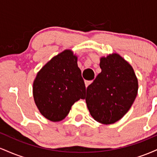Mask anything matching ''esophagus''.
Wrapping results in <instances>:
<instances>
[{
	"label": "esophagus",
	"instance_id": "esophagus-1",
	"mask_svg": "<svg viewBox=\"0 0 157 157\" xmlns=\"http://www.w3.org/2000/svg\"><path fill=\"white\" fill-rule=\"evenodd\" d=\"M92 82H93V80H86V81H85V84H86V87L87 88L88 86H89L90 84L92 83Z\"/></svg>",
	"mask_w": 157,
	"mask_h": 157
}]
</instances>
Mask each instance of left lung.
Here are the masks:
<instances>
[{
    "instance_id": "left-lung-1",
    "label": "left lung",
    "mask_w": 157,
    "mask_h": 157,
    "mask_svg": "<svg viewBox=\"0 0 157 157\" xmlns=\"http://www.w3.org/2000/svg\"><path fill=\"white\" fill-rule=\"evenodd\" d=\"M102 71L87 88L86 102L91 117L100 123L120 120L134 103L138 81L131 66L117 54L100 59Z\"/></svg>"
}]
</instances>
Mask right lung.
Instances as JSON below:
<instances>
[{
  "instance_id": "add662e5",
  "label": "right lung",
  "mask_w": 157,
  "mask_h": 157,
  "mask_svg": "<svg viewBox=\"0 0 157 157\" xmlns=\"http://www.w3.org/2000/svg\"><path fill=\"white\" fill-rule=\"evenodd\" d=\"M85 94L77 57L71 50H65L48 61L33 83L36 105L43 116L53 122L63 120L75 102L85 99Z\"/></svg>"
}]
</instances>
